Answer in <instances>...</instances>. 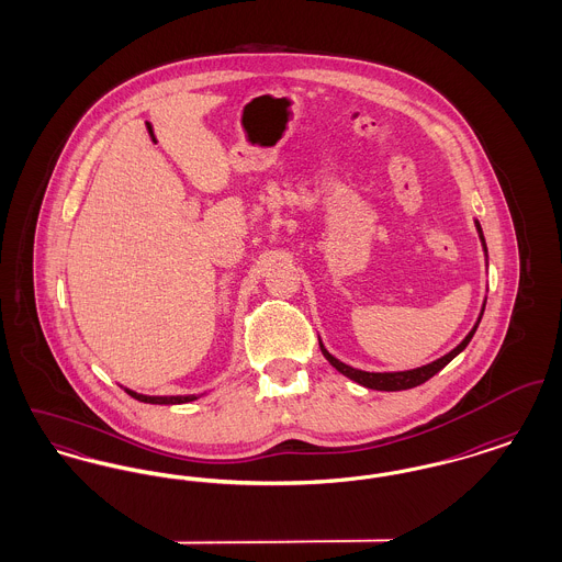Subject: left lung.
<instances>
[{
    "label": "left lung",
    "instance_id": "left-lung-1",
    "mask_svg": "<svg viewBox=\"0 0 562 562\" xmlns=\"http://www.w3.org/2000/svg\"><path fill=\"white\" fill-rule=\"evenodd\" d=\"M474 225H476V232H479V238H481L482 252H484V266L488 269V250H486V241H484V234H482L479 218H474ZM486 291H488V286H486ZM484 305H486V296H484V301H482L481 314H479V318L474 322L472 330L465 335V339H463L457 348L451 349L449 353H445L442 358H438V360H434V362H429V364H424V367L411 369V371L371 373V371L353 369V367L341 362L339 358H335L328 349L324 348L321 337H318V344H321L324 358H326L339 373L346 374L348 379H351L353 383H358V385H362V387H367V390H376V392H401V390H411V387H417V385L426 383L434 374L440 373V371L453 360L454 356H459L463 349L468 348V344L472 341V337H474V333H476V328H479V324H481L482 314H484Z\"/></svg>",
    "mask_w": 562,
    "mask_h": 562
}]
</instances>
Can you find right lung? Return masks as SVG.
<instances>
[{"label": "right lung", "instance_id": "1", "mask_svg": "<svg viewBox=\"0 0 562 562\" xmlns=\"http://www.w3.org/2000/svg\"><path fill=\"white\" fill-rule=\"evenodd\" d=\"M124 387V385H122ZM124 392L128 396H133L134 401L147 402V404H186V402L198 401V394H181V396H147V394H138L134 390L124 387Z\"/></svg>", "mask_w": 562, "mask_h": 562}]
</instances>
